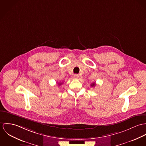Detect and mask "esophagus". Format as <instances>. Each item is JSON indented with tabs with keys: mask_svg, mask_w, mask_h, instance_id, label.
Segmentation results:
<instances>
[{
	"mask_svg": "<svg viewBox=\"0 0 146 146\" xmlns=\"http://www.w3.org/2000/svg\"><path fill=\"white\" fill-rule=\"evenodd\" d=\"M74 78H75V79H78V77H79V75H78V74H74Z\"/></svg>",
	"mask_w": 146,
	"mask_h": 146,
	"instance_id": "obj_1",
	"label": "esophagus"
}]
</instances>
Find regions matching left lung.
Returning <instances> with one entry per match:
<instances>
[{
  "instance_id": "8db88e82",
  "label": "left lung",
  "mask_w": 146,
  "mask_h": 146,
  "mask_svg": "<svg viewBox=\"0 0 146 146\" xmlns=\"http://www.w3.org/2000/svg\"><path fill=\"white\" fill-rule=\"evenodd\" d=\"M95 85H96V83H93L92 84H91V86L92 87H94V86H95Z\"/></svg>"
}]
</instances>
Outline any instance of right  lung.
<instances>
[{
	"mask_svg": "<svg viewBox=\"0 0 146 146\" xmlns=\"http://www.w3.org/2000/svg\"><path fill=\"white\" fill-rule=\"evenodd\" d=\"M59 85H60V84H62V83H59Z\"/></svg>",
	"mask_w": 146,
	"mask_h": 146,
	"instance_id": "obj_1",
	"label": "right lung"
}]
</instances>
